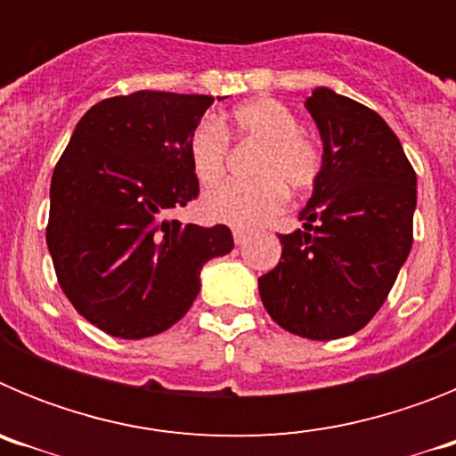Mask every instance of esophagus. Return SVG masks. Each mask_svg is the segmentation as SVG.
I'll return each instance as SVG.
<instances>
[{
  "label": "esophagus",
  "mask_w": 456,
  "mask_h": 456,
  "mask_svg": "<svg viewBox=\"0 0 456 456\" xmlns=\"http://www.w3.org/2000/svg\"><path fill=\"white\" fill-rule=\"evenodd\" d=\"M232 237H235V244H244V241L251 237V232L244 231V228H235V231H232Z\"/></svg>",
  "instance_id": "esophagus-1"
}]
</instances>
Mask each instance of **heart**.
<instances>
[{
    "label": "heart",
    "mask_w": 456,
    "mask_h": 456,
    "mask_svg": "<svg viewBox=\"0 0 456 456\" xmlns=\"http://www.w3.org/2000/svg\"><path fill=\"white\" fill-rule=\"evenodd\" d=\"M219 125L200 120L187 136L191 171L203 187L224 180L228 164V134L257 143L248 183H231L209 191L200 203L203 215L216 224L256 228L283 209L288 189L294 193L315 187L322 173V151L299 130L292 109L272 98L240 102Z\"/></svg>",
    "instance_id": "heart-1"
}]
</instances>
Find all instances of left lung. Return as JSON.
Here are the masks:
<instances>
[{"label": "left lung", "instance_id": "obj_1", "mask_svg": "<svg viewBox=\"0 0 456 456\" xmlns=\"http://www.w3.org/2000/svg\"><path fill=\"white\" fill-rule=\"evenodd\" d=\"M305 109L324 143L320 180L299 212L304 228L278 235L281 263L257 288L285 331L336 340L372 320L409 257L416 171L365 104L320 86Z\"/></svg>", "mask_w": 456, "mask_h": 456}]
</instances>
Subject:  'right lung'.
I'll return each instance as SVG.
<instances>
[{"label":"right lung","mask_w":456,"mask_h":456,"mask_svg":"<svg viewBox=\"0 0 456 456\" xmlns=\"http://www.w3.org/2000/svg\"><path fill=\"white\" fill-rule=\"evenodd\" d=\"M212 95L136 91L93 104L56 162L47 248L79 315L125 340L167 331L191 308L228 225L167 219L199 196L187 136Z\"/></svg>","instance_id":"obj_1"}]
</instances>
